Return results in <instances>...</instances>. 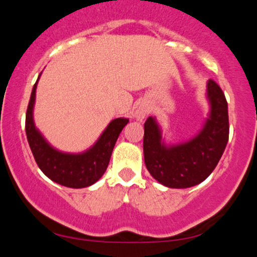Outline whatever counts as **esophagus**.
I'll return each mask as SVG.
<instances>
[{
  "label": "esophagus",
  "mask_w": 257,
  "mask_h": 257,
  "mask_svg": "<svg viewBox=\"0 0 257 257\" xmlns=\"http://www.w3.org/2000/svg\"><path fill=\"white\" fill-rule=\"evenodd\" d=\"M149 112L147 107H139V108L136 110V116H137L138 120H143Z\"/></svg>",
  "instance_id": "34e87169"
}]
</instances>
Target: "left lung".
I'll return each instance as SVG.
<instances>
[{"mask_svg": "<svg viewBox=\"0 0 257 257\" xmlns=\"http://www.w3.org/2000/svg\"><path fill=\"white\" fill-rule=\"evenodd\" d=\"M210 118L194 139L167 148L154 118L144 123L143 150L149 173L170 188H188L204 181L219 162L229 141V113L223 90L217 82H207Z\"/></svg>", "mask_w": 257, "mask_h": 257, "instance_id": "8db88e82", "label": "left lung"}]
</instances>
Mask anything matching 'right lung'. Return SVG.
<instances>
[{
    "label": "right lung",
    "instance_id": "obj_1",
    "mask_svg": "<svg viewBox=\"0 0 257 257\" xmlns=\"http://www.w3.org/2000/svg\"><path fill=\"white\" fill-rule=\"evenodd\" d=\"M37 82L33 85L28 102L25 127L28 144L38 167L49 179L62 186L84 188L93 185L106 172L116 139L125 125H127L128 119H114L104 130L96 144L83 154L72 155L57 151L49 145L34 126L32 112L36 100Z\"/></svg>",
    "mask_w": 257,
    "mask_h": 257
}]
</instances>
